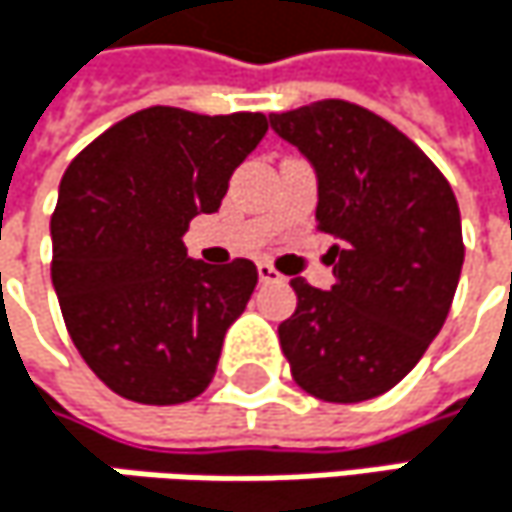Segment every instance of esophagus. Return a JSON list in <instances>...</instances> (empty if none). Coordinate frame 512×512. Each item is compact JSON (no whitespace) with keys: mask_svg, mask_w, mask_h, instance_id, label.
<instances>
[{"mask_svg":"<svg viewBox=\"0 0 512 512\" xmlns=\"http://www.w3.org/2000/svg\"><path fill=\"white\" fill-rule=\"evenodd\" d=\"M257 278H260L263 284H278V281H284V275H281L272 263H257Z\"/></svg>","mask_w":512,"mask_h":512,"instance_id":"1","label":"esophagus"}]
</instances>
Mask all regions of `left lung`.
I'll return each instance as SVG.
<instances>
[{
	"instance_id": "8db88e82",
	"label": "left lung",
	"mask_w": 512,
	"mask_h": 512,
	"mask_svg": "<svg viewBox=\"0 0 512 512\" xmlns=\"http://www.w3.org/2000/svg\"><path fill=\"white\" fill-rule=\"evenodd\" d=\"M317 174V228L335 237L329 290L293 278L278 326L290 373L326 403L394 388L445 326L462 272L451 183L385 118L347 100L269 115Z\"/></svg>"
}]
</instances>
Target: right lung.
I'll return each mask as SVG.
<instances>
[{
    "instance_id": "right-lung-1",
    "label": "right lung",
    "mask_w": 512,
    "mask_h": 512,
    "mask_svg": "<svg viewBox=\"0 0 512 512\" xmlns=\"http://www.w3.org/2000/svg\"><path fill=\"white\" fill-rule=\"evenodd\" d=\"M260 112L142 109L76 156L52 213V287L85 364L121 397H198L257 284L252 260L210 266L183 234L216 213L234 168L266 136Z\"/></svg>"
}]
</instances>
